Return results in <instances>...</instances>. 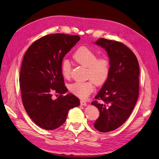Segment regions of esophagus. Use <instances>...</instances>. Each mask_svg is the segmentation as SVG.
Listing matches in <instances>:
<instances>
[{"label":"esophagus","instance_id":"34e87169","mask_svg":"<svg viewBox=\"0 0 159 159\" xmlns=\"http://www.w3.org/2000/svg\"><path fill=\"white\" fill-rule=\"evenodd\" d=\"M80 104L81 105H84V106H85V105H87V103H86V102H85L84 100H80Z\"/></svg>","mask_w":159,"mask_h":159}]
</instances>
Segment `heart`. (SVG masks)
I'll return each mask as SVG.
<instances>
[{
  "instance_id": "heart-1",
  "label": "heart",
  "mask_w": 159,
  "mask_h": 159,
  "mask_svg": "<svg viewBox=\"0 0 159 159\" xmlns=\"http://www.w3.org/2000/svg\"><path fill=\"white\" fill-rule=\"evenodd\" d=\"M73 58L79 64L87 68V81H77L70 85L71 93L81 99L87 98L97 85H102L107 81L110 73L109 61L106 57H98L88 47L81 46L73 55ZM61 74L65 78L71 77V65L68 60H64L61 66Z\"/></svg>"
}]
</instances>
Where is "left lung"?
<instances>
[{"mask_svg":"<svg viewBox=\"0 0 159 159\" xmlns=\"http://www.w3.org/2000/svg\"><path fill=\"white\" fill-rule=\"evenodd\" d=\"M95 44L105 49L110 60L108 78L91 103L99 111L95 128L107 133L121 126L131 114L139 96L140 71L136 56L122 42L101 38Z\"/></svg>","mask_w":159,"mask_h":159,"instance_id":"left-lung-1","label":"left lung"}]
</instances>
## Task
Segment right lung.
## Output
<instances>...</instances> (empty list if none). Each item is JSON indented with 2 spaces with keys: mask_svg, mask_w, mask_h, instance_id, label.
<instances>
[{
  "mask_svg": "<svg viewBox=\"0 0 159 159\" xmlns=\"http://www.w3.org/2000/svg\"><path fill=\"white\" fill-rule=\"evenodd\" d=\"M80 40L78 35H46L33 42L24 56L19 80L23 105L28 116L42 129L58 128L66 121L69 110L80 105L74 95H63L68 89L61 70L64 57ZM53 93L60 95L52 100Z\"/></svg>",
  "mask_w": 159,
  "mask_h": 159,
  "instance_id": "1",
  "label": "right lung"
}]
</instances>
